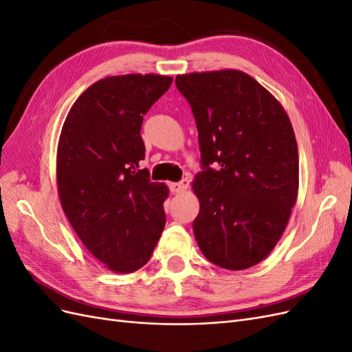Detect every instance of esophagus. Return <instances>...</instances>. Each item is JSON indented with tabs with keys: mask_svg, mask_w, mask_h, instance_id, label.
<instances>
[{
	"mask_svg": "<svg viewBox=\"0 0 352 352\" xmlns=\"http://www.w3.org/2000/svg\"><path fill=\"white\" fill-rule=\"evenodd\" d=\"M170 190H172L173 194H180V192H185V190L189 188V179L185 177L180 180V182H173L168 185Z\"/></svg>",
	"mask_w": 352,
	"mask_h": 352,
	"instance_id": "1",
	"label": "esophagus"
}]
</instances>
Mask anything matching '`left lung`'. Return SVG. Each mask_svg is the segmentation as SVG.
Here are the masks:
<instances>
[{
  "mask_svg": "<svg viewBox=\"0 0 352 352\" xmlns=\"http://www.w3.org/2000/svg\"><path fill=\"white\" fill-rule=\"evenodd\" d=\"M176 87L198 129V247L219 267H252L278 243L296 202L300 167L289 117L239 70L179 74Z\"/></svg>",
  "mask_w": 352,
  "mask_h": 352,
  "instance_id": "8db88e82",
  "label": "left lung"
}]
</instances>
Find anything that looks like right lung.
<instances>
[{
	"mask_svg": "<svg viewBox=\"0 0 352 352\" xmlns=\"http://www.w3.org/2000/svg\"><path fill=\"white\" fill-rule=\"evenodd\" d=\"M162 74L95 82L73 104L57 150L63 211L85 247L116 273L151 258L166 225L164 184L141 168L144 116L172 85Z\"/></svg>",
	"mask_w": 352,
	"mask_h": 352,
	"instance_id": "obj_1",
	"label": "right lung"
}]
</instances>
